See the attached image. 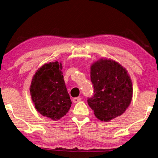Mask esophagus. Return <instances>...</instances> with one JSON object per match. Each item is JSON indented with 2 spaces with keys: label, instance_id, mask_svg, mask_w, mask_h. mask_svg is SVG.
<instances>
[{
  "label": "esophagus",
  "instance_id": "1",
  "mask_svg": "<svg viewBox=\"0 0 158 158\" xmlns=\"http://www.w3.org/2000/svg\"><path fill=\"white\" fill-rule=\"evenodd\" d=\"M81 98L80 97H75V98H73V103H78V102H79V101H81Z\"/></svg>",
  "mask_w": 158,
  "mask_h": 158
}]
</instances>
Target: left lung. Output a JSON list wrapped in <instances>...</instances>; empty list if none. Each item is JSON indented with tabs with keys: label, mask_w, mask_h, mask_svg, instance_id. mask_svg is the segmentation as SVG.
<instances>
[{
	"label": "left lung",
	"mask_w": 158,
	"mask_h": 158,
	"mask_svg": "<svg viewBox=\"0 0 158 158\" xmlns=\"http://www.w3.org/2000/svg\"><path fill=\"white\" fill-rule=\"evenodd\" d=\"M90 80L94 92L87 101L95 116L107 122L123 114L133 92L126 69L111 59H101L91 65Z\"/></svg>",
	"instance_id": "1"
}]
</instances>
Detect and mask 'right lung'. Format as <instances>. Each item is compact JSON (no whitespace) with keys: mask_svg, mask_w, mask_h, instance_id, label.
<instances>
[{"mask_svg":"<svg viewBox=\"0 0 158 158\" xmlns=\"http://www.w3.org/2000/svg\"><path fill=\"white\" fill-rule=\"evenodd\" d=\"M62 68L58 61L44 64L34 74L30 89L37 111L53 120L64 117L72 105Z\"/></svg>","mask_w":158,"mask_h":158,"instance_id":"add662e5","label":"right lung"}]
</instances>
